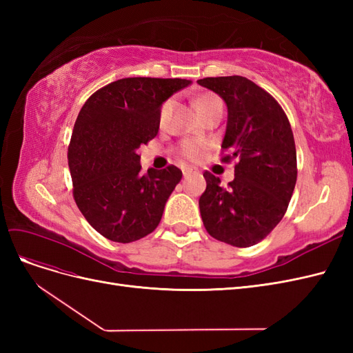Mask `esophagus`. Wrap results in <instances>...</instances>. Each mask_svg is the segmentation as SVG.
Returning a JSON list of instances; mask_svg holds the SVG:
<instances>
[{
    "instance_id": "esophagus-1",
    "label": "esophagus",
    "mask_w": 353,
    "mask_h": 353,
    "mask_svg": "<svg viewBox=\"0 0 353 353\" xmlns=\"http://www.w3.org/2000/svg\"><path fill=\"white\" fill-rule=\"evenodd\" d=\"M194 174H197V169H194V168H184L183 169V175H184V178H188V176H191V175H194Z\"/></svg>"
}]
</instances>
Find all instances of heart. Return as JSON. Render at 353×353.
Segmentation results:
<instances>
[{"instance_id": "b5f03b06", "label": "heart", "mask_w": 353, "mask_h": 353, "mask_svg": "<svg viewBox=\"0 0 353 353\" xmlns=\"http://www.w3.org/2000/svg\"><path fill=\"white\" fill-rule=\"evenodd\" d=\"M215 101H219L215 95L203 94L196 100V109H197V112H200L201 109L208 108L209 104L215 103ZM205 150H206V145L201 141H184L179 147L181 154H183L188 160H199L203 154H205Z\"/></svg>"}]
</instances>
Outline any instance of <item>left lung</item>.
<instances>
[{
  "instance_id": "obj_1",
  "label": "left lung",
  "mask_w": 353,
  "mask_h": 353,
  "mask_svg": "<svg viewBox=\"0 0 353 353\" xmlns=\"http://www.w3.org/2000/svg\"><path fill=\"white\" fill-rule=\"evenodd\" d=\"M225 101L227 128L222 148L237 159L228 188L205 172L200 215L213 239L236 248L258 244L276 227L296 185V145L290 122L271 95L243 77L197 81Z\"/></svg>"
}]
</instances>
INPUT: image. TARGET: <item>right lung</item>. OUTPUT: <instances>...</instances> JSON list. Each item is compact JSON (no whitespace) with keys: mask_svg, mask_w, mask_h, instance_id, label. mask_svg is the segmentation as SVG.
I'll return each instance as SVG.
<instances>
[{"mask_svg":"<svg viewBox=\"0 0 353 353\" xmlns=\"http://www.w3.org/2000/svg\"><path fill=\"white\" fill-rule=\"evenodd\" d=\"M188 79L123 78L94 92L82 105L69 144L73 197L101 236L131 243L156 230L183 178L176 166L141 174V144L157 135L162 104Z\"/></svg>","mask_w":353,"mask_h":353,"instance_id":"right-lung-1","label":"right lung"}]
</instances>
